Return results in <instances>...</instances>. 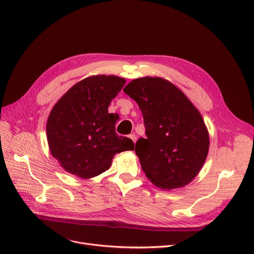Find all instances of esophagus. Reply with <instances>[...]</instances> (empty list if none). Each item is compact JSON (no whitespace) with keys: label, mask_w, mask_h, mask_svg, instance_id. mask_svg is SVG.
I'll use <instances>...</instances> for the list:
<instances>
[{"label":"esophagus","mask_w":254,"mask_h":254,"mask_svg":"<svg viewBox=\"0 0 254 254\" xmlns=\"http://www.w3.org/2000/svg\"><path fill=\"white\" fill-rule=\"evenodd\" d=\"M128 137L135 143V141H136V135H135V134H129Z\"/></svg>","instance_id":"esophagus-1"}]
</instances>
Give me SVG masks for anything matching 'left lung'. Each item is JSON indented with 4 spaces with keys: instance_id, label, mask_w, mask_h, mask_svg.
Returning <instances> with one entry per match:
<instances>
[{
    "instance_id": "1",
    "label": "left lung",
    "mask_w": 254,
    "mask_h": 254,
    "mask_svg": "<svg viewBox=\"0 0 254 254\" xmlns=\"http://www.w3.org/2000/svg\"><path fill=\"white\" fill-rule=\"evenodd\" d=\"M124 92L143 116L146 137L135 153L150 182L163 190L188 185L202 169L210 136L199 110L174 84L160 77L129 82Z\"/></svg>"
}]
</instances>
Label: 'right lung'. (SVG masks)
I'll list each match as a JSON object with an SVG mask.
<instances>
[{
    "mask_svg": "<svg viewBox=\"0 0 254 254\" xmlns=\"http://www.w3.org/2000/svg\"><path fill=\"white\" fill-rule=\"evenodd\" d=\"M126 79L94 75L71 87L52 108L46 135L51 155L68 173L90 179L107 171L117 153L133 150L130 138L116 133L112 100Z\"/></svg>",
    "mask_w": 254,
    "mask_h": 254,
    "instance_id": "add662e5",
    "label": "right lung"
}]
</instances>
